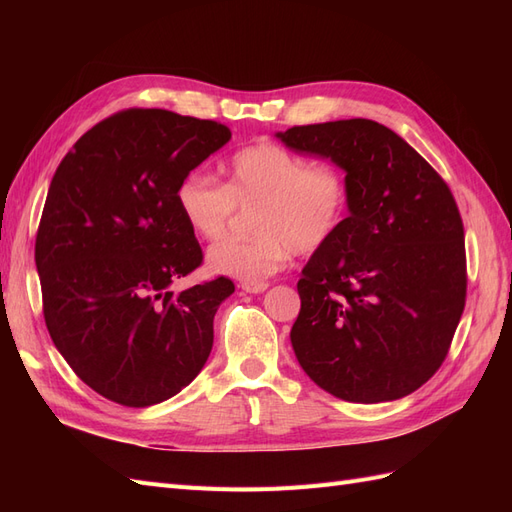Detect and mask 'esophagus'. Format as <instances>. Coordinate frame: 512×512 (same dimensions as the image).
<instances>
[{"instance_id":"34e87169","label":"esophagus","mask_w":512,"mask_h":512,"mask_svg":"<svg viewBox=\"0 0 512 512\" xmlns=\"http://www.w3.org/2000/svg\"><path fill=\"white\" fill-rule=\"evenodd\" d=\"M241 288L250 294H258V292H265L269 288V282H243Z\"/></svg>"}]
</instances>
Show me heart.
I'll return each mask as SVG.
<instances>
[{"mask_svg": "<svg viewBox=\"0 0 512 512\" xmlns=\"http://www.w3.org/2000/svg\"><path fill=\"white\" fill-rule=\"evenodd\" d=\"M175 205L205 241L220 239L237 209L250 211L252 235L215 243L207 265L243 282H260L280 271L292 252L312 256L335 241L348 218L350 183L342 168L260 143L230 158L224 185L203 170L185 173L175 188Z\"/></svg>", "mask_w": 512, "mask_h": 512, "instance_id": "b5f03b06", "label": "heart"}]
</instances>
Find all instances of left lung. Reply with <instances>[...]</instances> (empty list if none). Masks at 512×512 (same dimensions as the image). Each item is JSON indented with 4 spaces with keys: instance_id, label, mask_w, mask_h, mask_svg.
<instances>
[{
    "instance_id": "obj_1",
    "label": "left lung",
    "mask_w": 512,
    "mask_h": 512,
    "mask_svg": "<svg viewBox=\"0 0 512 512\" xmlns=\"http://www.w3.org/2000/svg\"><path fill=\"white\" fill-rule=\"evenodd\" d=\"M346 170L350 213L297 284L290 342L327 393L380 404L414 393L444 363L466 307V241L455 198L431 164L371 119L277 132Z\"/></svg>"
}]
</instances>
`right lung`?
Listing matches in <instances>:
<instances>
[{
  "label": "right lung",
  "mask_w": 512,
  "mask_h": 512,
  "mask_svg": "<svg viewBox=\"0 0 512 512\" xmlns=\"http://www.w3.org/2000/svg\"><path fill=\"white\" fill-rule=\"evenodd\" d=\"M228 141L218 121L128 108L57 166L36 235L44 322L74 374L115 404H160L209 359L213 316L235 284L220 275L170 290L203 262L175 188Z\"/></svg>",
  "instance_id": "right-lung-1"
}]
</instances>
